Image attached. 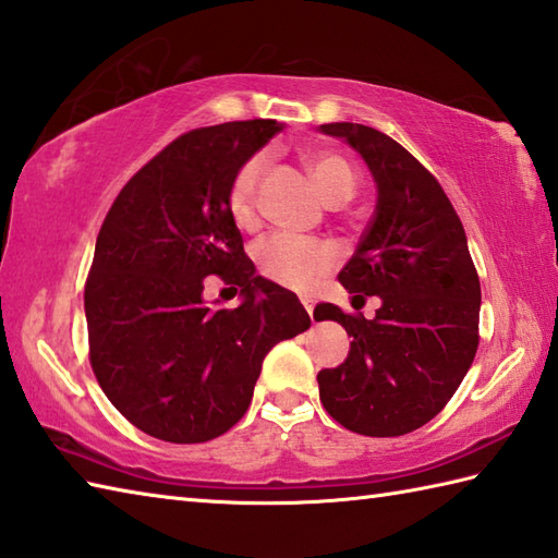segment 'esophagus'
<instances>
[{
	"label": "esophagus",
	"mask_w": 558,
	"mask_h": 558,
	"mask_svg": "<svg viewBox=\"0 0 558 558\" xmlns=\"http://www.w3.org/2000/svg\"><path fill=\"white\" fill-rule=\"evenodd\" d=\"M302 304H304V310H306V314H310V316L314 318V306H316V302H314L312 298H302Z\"/></svg>",
	"instance_id": "esophagus-1"
}]
</instances>
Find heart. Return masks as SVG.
<instances>
[{
	"label": "heart",
	"mask_w": 558,
	"mask_h": 558,
	"mask_svg": "<svg viewBox=\"0 0 558 558\" xmlns=\"http://www.w3.org/2000/svg\"><path fill=\"white\" fill-rule=\"evenodd\" d=\"M266 158L254 156L248 158L240 172L234 174L228 194V208L232 220L240 228L254 225L256 213V184L264 172ZM310 172L324 194L326 201H348L354 192V170L352 165L336 156V153H312L306 158ZM254 260L260 276L276 282V286L310 292L314 290L326 272L336 266L338 254L336 248L324 240H312V236H300L290 232L268 234L254 246Z\"/></svg>",
	"instance_id": "obj_1"
}]
</instances>
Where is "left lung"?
Instances as JSON below:
<instances>
[{
    "mask_svg": "<svg viewBox=\"0 0 558 558\" xmlns=\"http://www.w3.org/2000/svg\"><path fill=\"white\" fill-rule=\"evenodd\" d=\"M318 132L345 141L372 172L374 216L338 280L354 298L381 300L374 318L316 306V322L352 336L348 360L318 372V396L350 432L402 436L444 410L475 360L480 278L458 213L417 158L364 124Z\"/></svg>",
    "mask_w": 558,
    "mask_h": 558,
    "instance_id": "obj_1",
    "label": "left lung"
}]
</instances>
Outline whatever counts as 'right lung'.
Listing matches in <instances>:
<instances>
[{
	"instance_id": "add662e5",
	"label": "right lung",
	"mask_w": 558,
	"mask_h": 558,
	"mask_svg": "<svg viewBox=\"0 0 558 558\" xmlns=\"http://www.w3.org/2000/svg\"><path fill=\"white\" fill-rule=\"evenodd\" d=\"M282 126L180 136L126 182L100 228L83 294L90 364L112 405L160 441L232 429L270 348L312 326L298 294L256 276L228 208L234 174ZM208 275L243 288L234 311L205 304Z\"/></svg>"
}]
</instances>
